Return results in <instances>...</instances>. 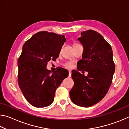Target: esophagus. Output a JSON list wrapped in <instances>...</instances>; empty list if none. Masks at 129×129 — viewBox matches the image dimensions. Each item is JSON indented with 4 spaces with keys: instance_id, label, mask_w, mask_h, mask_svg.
I'll use <instances>...</instances> for the list:
<instances>
[{
    "instance_id": "obj_1",
    "label": "esophagus",
    "mask_w": 129,
    "mask_h": 129,
    "mask_svg": "<svg viewBox=\"0 0 129 129\" xmlns=\"http://www.w3.org/2000/svg\"><path fill=\"white\" fill-rule=\"evenodd\" d=\"M71 75H72V72L71 71H69V77H71Z\"/></svg>"
}]
</instances>
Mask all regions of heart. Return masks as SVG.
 I'll use <instances>...</instances> for the list:
<instances>
[{
    "label": "heart",
    "mask_w": 129,
    "mask_h": 129,
    "mask_svg": "<svg viewBox=\"0 0 129 129\" xmlns=\"http://www.w3.org/2000/svg\"><path fill=\"white\" fill-rule=\"evenodd\" d=\"M78 45V44H76L75 45ZM73 64H72L71 62H67V64H66V67L68 68H73Z\"/></svg>",
    "instance_id": "obj_1"
}]
</instances>
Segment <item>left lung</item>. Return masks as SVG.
<instances>
[{
  "label": "left lung",
  "instance_id": "1",
  "mask_svg": "<svg viewBox=\"0 0 129 129\" xmlns=\"http://www.w3.org/2000/svg\"><path fill=\"white\" fill-rule=\"evenodd\" d=\"M78 40L84 48L77 70L88 71L87 76L72 71L74 86L69 92L74 104L89 108L104 99L112 82L115 72L113 52L101 35L93 30L83 31Z\"/></svg>",
  "mask_w": 129,
  "mask_h": 129
}]
</instances>
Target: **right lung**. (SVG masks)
<instances>
[{
    "instance_id": "right-lung-1",
    "label": "right lung",
    "mask_w": 129,
    "mask_h": 129,
    "mask_svg": "<svg viewBox=\"0 0 129 129\" xmlns=\"http://www.w3.org/2000/svg\"><path fill=\"white\" fill-rule=\"evenodd\" d=\"M66 41L64 35L39 32L23 45L18 59V83L25 99L32 106L44 108L53 102L56 89L69 75L59 68L51 73L47 65L59 56Z\"/></svg>"
}]
</instances>
